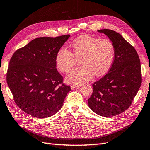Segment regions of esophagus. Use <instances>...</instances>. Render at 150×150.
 <instances>
[{
  "mask_svg": "<svg viewBox=\"0 0 150 150\" xmlns=\"http://www.w3.org/2000/svg\"><path fill=\"white\" fill-rule=\"evenodd\" d=\"M79 87H80V85H71V89H75V88H77Z\"/></svg>",
  "mask_w": 150,
  "mask_h": 150,
  "instance_id": "34e87169",
  "label": "esophagus"
}]
</instances>
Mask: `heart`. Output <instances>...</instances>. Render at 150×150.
Instances as JSON below:
<instances>
[{"label":"heart","mask_w":150,"mask_h":150,"mask_svg":"<svg viewBox=\"0 0 150 150\" xmlns=\"http://www.w3.org/2000/svg\"><path fill=\"white\" fill-rule=\"evenodd\" d=\"M72 53L67 49L59 48L55 63L62 72H68L74 63V57L80 58V66L71 70L66 76L68 83L82 84L91 80L93 75L99 76L106 74L112 65L114 47L108 39L82 35L71 42Z\"/></svg>","instance_id":"b5f03b06"}]
</instances>
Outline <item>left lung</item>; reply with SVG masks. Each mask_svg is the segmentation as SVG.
<instances>
[{
  "label": "left lung",
  "instance_id": "8db88e82",
  "mask_svg": "<svg viewBox=\"0 0 150 150\" xmlns=\"http://www.w3.org/2000/svg\"><path fill=\"white\" fill-rule=\"evenodd\" d=\"M112 42L114 59L109 72L92 85L88 99L92 111L105 117L118 115L131 105L142 83L141 63L136 50L120 34L100 29Z\"/></svg>",
  "mask_w": 150,
  "mask_h": 150
}]
</instances>
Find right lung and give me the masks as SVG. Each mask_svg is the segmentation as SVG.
Instances as JSON below:
<instances>
[{"label":"right lung","mask_w":150,"mask_h":150,"mask_svg":"<svg viewBox=\"0 0 150 150\" xmlns=\"http://www.w3.org/2000/svg\"><path fill=\"white\" fill-rule=\"evenodd\" d=\"M70 36L38 38L12 55L8 86L16 104L31 116L42 119L57 113L71 91L63 83L55 63L57 51Z\"/></svg>","instance_id":"obj_1"}]
</instances>
